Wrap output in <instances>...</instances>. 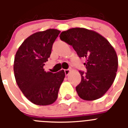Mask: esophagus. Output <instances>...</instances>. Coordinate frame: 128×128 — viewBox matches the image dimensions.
<instances>
[{"mask_svg":"<svg viewBox=\"0 0 128 128\" xmlns=\"http://www.w3.org/2000/svg\"><path fill=\"white\" fill-rule=\"evenodd\" d=\"M70 71H71L70 70H64V72H65V74L66 75V76H68V75L70 74Z\"/></svg>","mask_w":128,"mask_h":128,"instance_id":"esophagus-1","label":"esophagus"}]
</instances>
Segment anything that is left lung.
<instances>
[{
	"label": "left lung",
	"mask_w": 128,
	"mask_h": 128,
	"mask_svg": "<svg viewBox=\"0 0 128 128\" xmlns=\"http://www.w3.org/2000/svg\"><path fill=\"white\" fill-rule=\"evenodd\" d=\"M60 38L71 45L79 57L86 59V72L80 71L82 81L76 87L79 96L85 100L102 97L112 84L118 71V58L113 46L98 33L83 28L62 32Z\"/></svg>",
	"instance_id": "8db88e82"
}]
</instances>
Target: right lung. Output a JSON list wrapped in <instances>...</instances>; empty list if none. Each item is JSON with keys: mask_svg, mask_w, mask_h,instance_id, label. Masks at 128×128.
Wrapping results in <instances>:
<instances>
[{"mask_svg": "<svg viewBox=\"0 0 128 128\" xmlns=\"http://www.w3.org/2000/svg\"><path fill=\"white\" fill-rule=\"evenodd\" d=\"M60 31L48 29L28 37L19 47L14 62L16 81L21 91L34 104L48 106L57 100L65 78L64 70L56 73L44 69Z\"/></svg>", "mask_w": 128, "mask_h": 128, "instance_id": "obj_1", "label": "right lung"}]
</instances>
